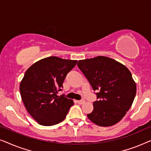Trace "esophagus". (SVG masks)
<instances>
[{"label": "esophagus", "mask_w": 151, "mask_h": 151, "mask_svg": "<svg viewBox=\"0 0 151 151\" xmlns=\"http://www.w3.org/2000/svg\"><path fill=\"white\" fill-rule=\"evenodd\" d=\"M85 103V101L83 100H81V101H77V103L79 104V105H82V104H83Z\"/></svg>", "instance_id": "1"}]
</instances>
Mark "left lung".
Listing matches in <instances>:
<instances>
[{"instance_id":"obj_1","label":"left lung","mask_w":151,"mask_h":151,"mask_svg":"<svg viewBox=\"0 0 151 151\" xmlns=\"http://www.w3.org/2000/svg\"><path fill=\"white\" fill-rule=\"evenodd\" d=\"M78 67L86 76L99 101L87 115L101 127H110L122 120L129 111L136 94V83L124 65L105 56L79 60Z\"/></svg>"}]
</instances>
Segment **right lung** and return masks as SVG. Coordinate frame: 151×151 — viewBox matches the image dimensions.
Returning a JSON list of instances; mask_svg holds the SVG:
<instances>
[{
	"label": "right lung",
	"instance_id": "right-lung-1",
	"mask_svg": "<svg viewBox=\"0 0 151 151\" xmlns=\"http://www.w3.org/2000/svg\"><path fill=\"white\" fill-rule=\"evenodd\" d=\"M77 60L48 57L31 65L20 84V92L29 114L43 126H52L62 122L73 100L57 96L63 87L65 76Z\"/></svg>",
	"mask_w": 151,
	"mask_h": 151
}]
</instances>
